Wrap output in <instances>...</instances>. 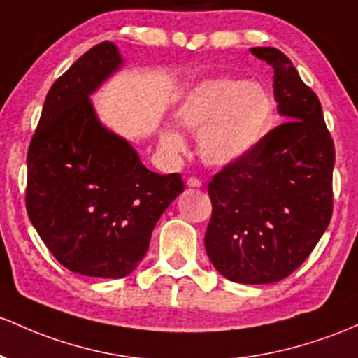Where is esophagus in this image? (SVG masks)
<instances>
[{"mask_svg":"<svg viewBox=\"0 0 358 358\" xmlns=\"http://www.w3.org/2000/svg\"><path fill=\"white\" fill-rule=\"evenodd\" d=\"M187 185L192 187V188H200V187H202V182H200L199 178H195V176H190V178L187 180Z\"/></svg>","mask_w":358,"mask_h":358,"instance_id":"34e87169","label":"esophagus"}]
</instances>
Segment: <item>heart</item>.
I'll return each instance as SVG.
<instances>
[{"instance_id": "heart-1", "label": "heart", "mask_w": 358, "mask_h": 358, "mask_svg": "<svg viewBox=\"0 0 358 358\" xmlns=\"http://www.w3.org/2000/svg\"><path fill=\"white\" fill-rule=\"evenodd\" d=\"M180 127L197 134L200 158L214 168L241 163L253 155L273 125L275 101L260 83L236 78L200 81L175 110ZM159 146L180 155L185 141L175 129H163Z\"/></svg>"}]
</instances>
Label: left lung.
<instances>
[{"label":"left lung","mask_w":358,"mask_h":358,"mask_svg":"<svg viewBox=\"0 0 358 358\" xmlns=\"http://www.w3.org/2000/svg\"><path fill=\"white\" fill-rule=\"evenodd\" d=\"M250 52L273 68V96L287 122L212 178L203 243L227 280L272 284L299 268L331 221L335 144L320 100L290 59L273 47Z\"/></svg>","instance_id":"1"}]
</instances>
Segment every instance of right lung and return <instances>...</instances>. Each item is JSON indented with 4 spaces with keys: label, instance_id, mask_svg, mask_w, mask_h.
Here are the masks:
<instances>
[{
    "label": "right lung",
    "instance_id": "add662e5",
    "mask_svg": "<svg viewBox=\"0 0 358 358\" xmlns=\"http://www.w3.org/2000/svg\"><path fill=\"white\" fill-rule=\"evenodd\" d=\"M122 66L113 42L78 59L47 93L27 155L30 221L56 260L86 277L134 272L156 222L183 192L178 173L148 170L98 119L90 96Z\"/></svg>",
    "mask_w": 358,
    "mask_h": 358
}]
</instances>
